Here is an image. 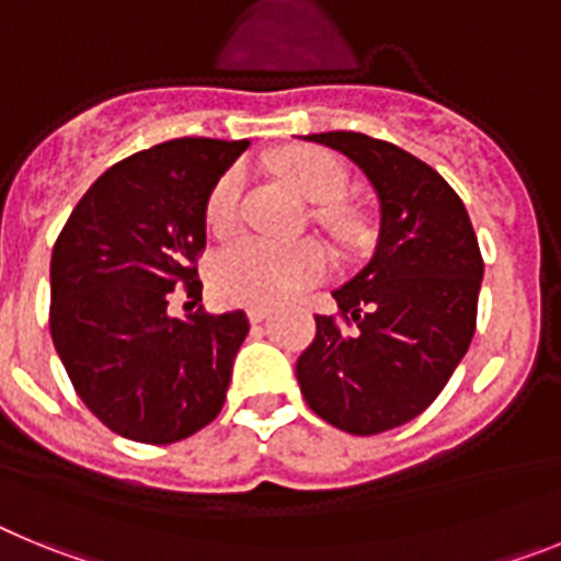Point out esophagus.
<instances>
[{"label":"esophagus","instance_id":"obj_1","mask_svg":"<svg viewBox=\"0 0 561 561\" xmlns=\"http://www.w3.org/2000/svg\"><path fill=\"white\" fill-rule=\"evenodd\" d=\"M247 314H250V323H264L266 317H270V309L266 306H250Z\"/></svg>","mask_w":561,"mask_h":561}]
</instances>
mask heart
I'll list each match as a JSON object with an SVG mask.
<instances>
[{
    "instance_id": "obj_1",
    "label": "heart",
    "mask_w": 561,
    "mask_h": 561,
    "mask_svg": "<svg viewBox=\"0 0 561 561\" xmlns=\"http://www.w3.org/2000/svg\"><path fill=\"white\" fill-rule=\"evenodd\" d=\"M275 165L297 193H304L306 199L317 205L340 199L348 182V173L334 153L320 151V148H289L277 157ZM241 193H244V173L238 168L221 173V180L213 185L205 205V221L210 232L225 236L238 225ZM323 216L340 232L354 230L351 216L336 207H329ZM329 266V252L317 241L280 244V241L247 236L216 255L210 266V280L216 295L227 304L277 306L314 286L317 280H323Z\"/></svg>"
}]
</instances>
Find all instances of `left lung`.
<instances>
[{
    "label": "left lung",
    "instance_id": "obj_1",
    "mask_svg": "<svg viewBox=\"0 0 561 561\" xmlns=\"http://www.w3.org/2000/svg\"><path fill=\"white\" fill-rule=\"evenodd\" d=\"M362 168L379 196L370 264L334 291L340 320L317 314L297 359L306 404L331 427L376 435L438 399L478 323L483 257L469 213L435 168L356 131L309 134Z\"/></svg>",
    "mask_w": 561,
    "mask_h": 561
}]
</instances>
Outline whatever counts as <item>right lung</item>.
Returning <instances> with one entry per match:
<instances>
[{"mask_svg": "<svg viewBox=\"0 0 561 561\" xmlns=\"http://www.w3.org/2000/svg\"><path fill=\"white\" fill-rule=\"evenodd\" d=\"M247 140L180 137L131 153L83 193L49 261V334L72 388L112 433L176 444L221 413L250 320L168 314L202 300L205 205ZM193 300V304H196Z\"/></svg>", "mask_w": 561, "mask_h": 561, "instance_id": "obj_1", "label": "right lung"}]
</instances>
